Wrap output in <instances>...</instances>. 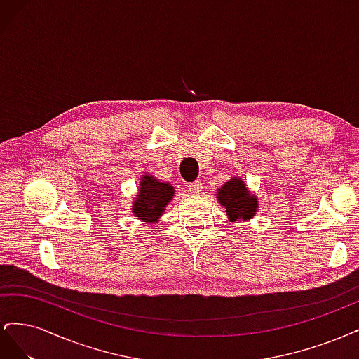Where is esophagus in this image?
I'll list each match as a JSON object with an SVG mask.
<instances>
[{
	"mask_svg": "<svg viewBox=\"0 0 359 359\" xmlns=\"http://www.w3.org/2000/svg\"><path fill=\"white\" fill-rule=\"evenodd\" d=\"M187 189H189V191H190L191 194H198V193H201V191H202V189H203V184H202L201 181H193V182H190V184H189Z\"/></svg>",
	"mask_w": 359,
	"mask_h": 359,
	"instance_id": "34e87169",
	"label": "esophagus"
}]
</instances>
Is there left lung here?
Segmentation results:
<instances>
[{
	"label": "left lung",
	"mask_w": 359,
	"mask_h": 359,
	"mask_svg": "<svg viewBox=\"0 0 359 359\" xmlns=\"http://www.w3.org/2000/svg\"><path fill=\"white\" fill-rule=\"evenodd\" d=\"M219 202L229 214L231 222H238L240 219L248 220L257 211V198L250 194L245 184L238 178H232L219 189Z\"/></svg>",
	"instance_id": "obj_1"
}]
</instances>
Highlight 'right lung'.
I'll list each match as a JSON object with an SVG mask.
<instances>
[{
	"instance_id": "add662e5",
	"label": "right lung",
	"mask_w": 359,
	"mask_h": 359,
	"mask_svg": "<svg viewBox=\"0 0 359 359\" xmlns=\"http://www.w3.org/2000/svg\"><path fill=\"white\" fill-rule=\"evenodd\" d=\"M172 196L173 187L170 184L145 175L140 181V190L132 211L140 220L151 223L157 222Z\"/></svg>"
}]
</instances>
